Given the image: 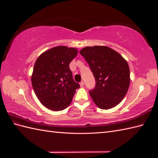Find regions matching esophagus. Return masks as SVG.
Here are the masks:
<instances>
[{
  "mask_svg": "<svg viewBox=\"0 0 158 158\" xmlns=\"http://www.w3.org/2000/svg\"><path fill=\"white\" fill-rule=\"evenodd\" d=\"M80 86H83L84 85H85V83H84L83 81L80 82Z\"/></svg>",
  "mask_w": 158,
  "mask_h": 158,
  "instance_id": "esophagus-1",
  "label": "esophagus"
}]
</instances>
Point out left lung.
Wrapping results in <instances>:
<instances>
[{
  "instance_id": "8db88e82",
  "label": "left lung",
  "mask_w": 158,
  "mask_h": 158,
  "mask_svg": "<svg viewBox=\"0 0 158 158\" xmlns=\"http://www.w3.org/2000/svg\"><path fill=\"white\" fill-rule=\"evenodd\" d=\"M80 53L89 64L97 82L89 92L94 103L102 110L116 106L123 100L131 82L127 61L106 46L86 47Z\"/></svg>"
}]
</instances>
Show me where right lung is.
Instances as JSON below:
<instances>
[{
	"instance_id": "obj_1",
	"label": "right lung",
	"mask_w": 158,
	"mask_h": 158,
	"mask_svg": "<svg viewBox=\"0 0 158 158\" xmlns=\"http://www.w3.org/2000/svg\"><path fill=\"white\" fill-rule=\"evenodd\" d=\"M77 54L76 48L57 46L43 52L35 62L31 85L38 99L48 110H65L80 88L69 66Z\"/></svg>"
}]
</instances>
